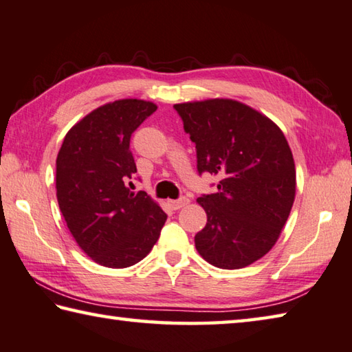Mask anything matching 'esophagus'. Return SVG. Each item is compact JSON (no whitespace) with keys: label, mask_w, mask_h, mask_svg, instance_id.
Wrapping results in <instances>:
<instances>
[{"label":"esophagus","mask_w":352,"mask_h":352,"mask_svg":"<svg viewBox=\"0 0 352 352\" xmlns=\"http://www.w3.org/2000/svg\"><path fill=\"white\" fill-rule=\"evenodd\" d=\"M168 203H169V206L172 209L177 210V209H182V208L186 206V204H189V198L188 197H180L178 200H169Z\"/></svg>","instance_id":"obj_1"}]
</instances>
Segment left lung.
Masks as SVG:
<instances>
[{
    "label": "left lung",
    "instance_id": "obj_1",
    "mask_svg": "<svg viewBox=\"0 0 352 352\" xmlns=\"http://www.w3.org/2000/svg\"><path fill=\"white\" fill-rule=\"evenodd\" d=\"M195 143L198 174L220 177L217 192L197 198L208 223L198 254L221 270H240L271 251L296 198V164L283 132L235 100L174 104Z\"/></svg>",
    "mask_w": 352,
    "mask_h": 352
}]
</instances>
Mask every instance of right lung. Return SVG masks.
<instances>
[{
  "label": "right lung",
  "mask_w": 352,
  "mask_h": 352,
  "mask_svg": "<svg viewBox=\"0 0 352 352\" xmlns=\"http://www.w3.org/2000/svg\"><path fill=\"white\" fill-rule=\"evenodd\" d=\"M157 111L126 98L100 106L70 129L56 157V198L70 234L95 263L127 267L151 252L168 215L132 186L131 137Z\"/></svg>",
  "instance_id": "right-lung-1"
}]
</instances>
